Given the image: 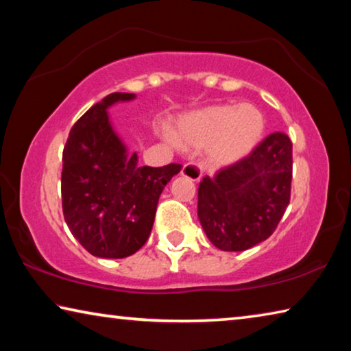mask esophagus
<instances>
[{
	"instance_id": "obj_1",
	"label": "esophagus",
	"mask_w": 351,
	"mask_h": 351,
	"mask_svg": "<svg viewBox=\"0 0 351 351\" xmlns=\"http://www.w3.org/2000/svg\"><path fill=\"white\" fill-rule=\"evenodd\" d=\"M181 176L187 178L190 181H199L201 180V169L197 164H184V167L181 170Z\"/></svg>"
}]
</instances>
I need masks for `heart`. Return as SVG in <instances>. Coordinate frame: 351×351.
I'll return each instance as SVG.
<instances>
[{"label":"heart","mask_w":351,"mask_h":351,"mask_svg":"<svg viewBox=\"0 0 351 351\" xmlns=\"http://www.w3.org/2000/svg\"><path fill=\"white\" fill-rule=\"evenodd\" d=\"M266 132V119L257 106L212 105L178 119L170 138L182 150L204 148L210 167L224 169L252 154Z\"/></svg>","instance_id":"1"}]
</instances>
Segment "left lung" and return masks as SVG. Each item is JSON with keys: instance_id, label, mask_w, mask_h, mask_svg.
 <instances>
[{"instance_id": "left-lung-1", "label": "left lung", "mask_w": 351, "mask_h": 351, "mask_svg": "<svg viewBox=\"0 0 351 351\" xmlns=\"http://www.w3.org/2000/svg\"><path fill=\"white\" fill-rule=\"evenodd\" d=\"M293 144L272 133L239 164L204 176L198 189V219L215 247L240 252L274 232L289 204Z\"/></svg>"}]
</instances>
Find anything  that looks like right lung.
<instances>
[{"mask_svg": "<svg viewBox=\"0 0 351 351\" xmlns=\"http://www.w3.org/2000/svg\"><path fill=\"white\" fill-rule=\"evenodd\" d=\"M136 94L112 93L74 123L63 150L62 203L71 234L100 258H123L145 245L164 187L181 164L141 167L108 110Z\"/></svg>", "mask_w": 351, "mask_h": 351, "instance_id": "add662e5", "label": "right lung"}]
</instances>
